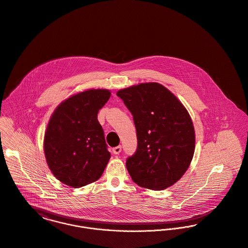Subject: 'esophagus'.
Wrapping results in <instances>:
<instances>
[{
	"instance_id": "esophagus-1",
	"label": "esophagus",
	"mask_w": 248,
	"mask_h": 248,
	"mask_svg": "<svg viewBox=\"0 0 248 248\" xmlns=\"http://www.w3.org/2000/svg\"><path fill=\"white\" fill-rule=\"evenodd\" d=\"M112 151H113V153H114L115 155H118V154H120L121 151H122V146H121V145H118V146L114 147Z\"/></svg>"
}]
</instances>
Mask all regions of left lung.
Masks as SVG:
<instances>
[{
    "mask_svg": "<svg viewBox=\"0 0 248 248\" xmlns=\"http://www.w3.org/2000/svg\"><path fill=\"white\" fill-rule=\"evenodd\" d=\"M131 112L136 152L126 168L138 186L162 190L178 182L192 161L195 131L183 104L164 85L140 83L117 92Z\"/></svg>",
    "mask_w": 248,
    "mask_h": 248,
    "instance_id": "1",
    "label": "left lung"
}]
</instances>
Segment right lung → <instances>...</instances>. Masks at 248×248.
<instances>
[{
    "instance_id": "add662e5",
    "label": "right lung",
    "mask_w": 248,
    "mask_h": 248,
    "mask_svg": "<svg viewBox=\"0 0 248 248\" xmlns=\"http://www.w3.org/2000/svg\"><path fill=\"white\" fill-rule=\"evenodd\" d=\"M108 89H89L63 101L53 112L44 141L46 163L56 178L72 187L96 182L110 159L98 112Z\"/></svg>"
}]
</instances>
